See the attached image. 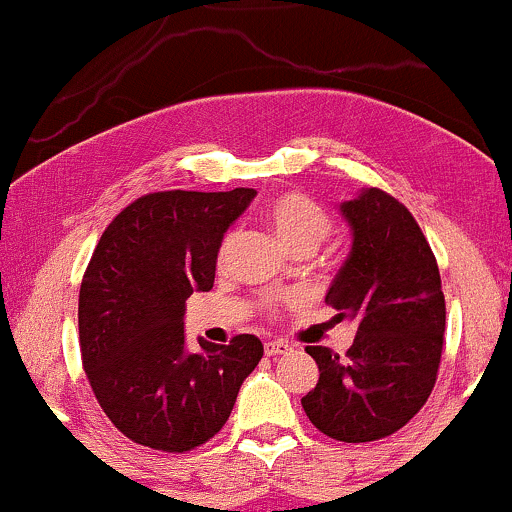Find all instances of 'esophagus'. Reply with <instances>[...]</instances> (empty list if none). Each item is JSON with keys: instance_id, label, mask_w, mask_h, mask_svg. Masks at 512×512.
<instances>
[{"instance_id": "obj_1", "label": "esophagus", "mask_w": 512, "mask_h": 512, "mask_svg": "<svg viewBox=\"0 0 512 512\" xmlns=\"http://www.w3.org/2000/svg\"><path fill=\"white\" fill-rule=\"evenodd\" d=\"M286 351H291V346L286 342H279V339L264 344V354L267 356H281V354H286Z\"/></svg>"}]
</instances>
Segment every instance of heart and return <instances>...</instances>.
I'll use <instances>...</instances> for the list:
<instances>
[{
  "mask_svg": "<svg viewBox=\"0 0 512 512\" xmlns=\"http://www.w3.org/2000/svg\"><path fill=\"white\" fill-rule=\"evenodd\" d=\"M269 228L284 245L286 250H315L332 231V221L327 211L301 192H286V195L274 197L264 211ZM231 248V238L221 243L219 262L226 260V252Z\"/></svg>",
  "mask_w": 512,
  "mask_h": 512,
  "instance_id": "b5f03b06",
  "label": "heart"
}]
</instances>
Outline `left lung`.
Here are the masks:
<instances>
[{
    "label": "left lung",
    "instance_id": "1",
    "mask_svg": "<svg viewBox=\"0 0 512 512\" xmlns=\"http://www.w3.org/2000/svg\"><path fill=\"white\" fill-rule=\"evenodd\" d=\"M351 250L325 303L337 320L358 322L339 361L308 346L320 368L301 399L317 431L342 443H368L399 431L424 407L440 366L445 296L431 245L411 211L378 187L339 204Z\"/></svg>",
    "mask_w": 512,
    "mask_h": 512
}]
</instances>
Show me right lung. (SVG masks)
Listing matches in <instances>:
<instances>
[{
    "label": "right lung",
    "mask_w": 512,
    "mask_h": 512,
    "mask_svg": "<svg viewBox=\"0 0 512 512\" xmlns=\"http://www.w3.org/2000/svg\"><path fill=\"white\" fill-rule=\"evenodd\" d=\"M257 192H151L110 221L79 291L86 378L129 440L195 450L221 431L264 354L255 334L185 346V301L214 286L223 233Z\"/></svg>",
    "instance_id": "1"
}]
</instances>
